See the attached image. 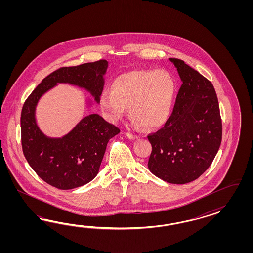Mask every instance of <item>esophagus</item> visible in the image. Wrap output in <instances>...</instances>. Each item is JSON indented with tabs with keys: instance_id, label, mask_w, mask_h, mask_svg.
Instances as JSON below:
<instances>
[{
	"instance_id": "obj_1",
	"label": "esophagus",
	"mask_w": 253,
	"mask_h": 253,
	"mask_svg": "<svg viewBox=\"0 0 253 253\" xmlns=\"http://www.w3.org/2000/svg\"><path fill=\"white\" fill-rule=\"evenodd\" d=\"M125 135L127 136V137L129 138V139H138L139 136H138L137 134H132V133H130V132H126L125 133Z\"/></svg>"
}]
</instances>
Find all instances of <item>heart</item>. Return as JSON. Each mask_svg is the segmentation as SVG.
Wrapping results in <instances>:
<instances>
[{
  "mask_svg": "<svg viewBox=\"0 0 253 253\" xmlns=\"http://www.w3.org/2000/svg\"><path fill=\"white\" fill-rule=\"evenodd\" d=\"M174 92L173 78L167 71L134 70L116 78L112 91L101 93L100 106L112 122L123 119L130 107L132 118L142 127L155 129L168 121Z\"/></svg>",
  "mask_w": 253,
  "mask_h": 253,
  "instance_id": "1",
  "label": "heart"
}]
</instances>
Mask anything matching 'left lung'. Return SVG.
<instances>
[{
	"mask_svg": "<svg viewBox=\"0 0 253 253\" xmlns=\"http://www.w3.org/2000/svg\"><path fill=\"white\" fill-rule=\"evenodd\" d=\"M183 84L163 127L147 135L149 170L163 181L183 184L205 172L222 142V119L212 84L183 60L169 58Z\"/></svg>",
	"mask_w": 253,
	"mask_h": 253,
	"instance_id": "left-lung-1",
	"label": "left lung"
}]
</instances>
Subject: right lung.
<instances>
[{"label":"right lung","instance_id":"1","mask_svg":"<svg viewBox=\"0 0 253 253\" xmlns=\"http://www.w3.org/2000/svg\"><path fill=\"white\" fill-rule=\"evenodd\" d=\"M107 69V60H99L56 69L24 103L20 118L24 156L41 179L58 189H73L91 182L99 171L109 139L121 130L98 114H91L65 136L48 137L35 119L39 99L57 84H69L84 88L99 103Z\"/></svg>","mask_w":253,"mask_h":253}]
</instances>
